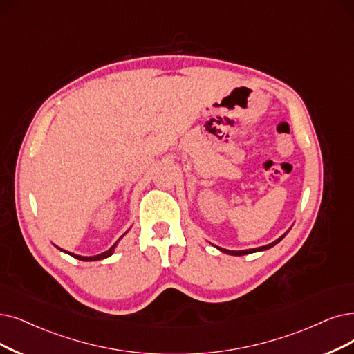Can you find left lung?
Listing matches in <instances>:
<instances>
[{"mask_svg":"<svg viewBox=\"0 0 354 354\" xmlns=\"http://www.w3.org/2000/svg\"><path fill=\"white\" fill-rule=\"evenodd\" d=\"M289 231H286L283 235L281 236H279L276 241H273V243H270V244H267V245H263V247H257V248H250V250H239V251H234V250H226V248H221V247H216L219 251H222V252H225V254H230V256H245V254H251V252H259V251H266V250H268V248H272V247H274L277 243H280L281 239H283L285 236H286V234H288Z\"/></svg>","mask_w":354,"mask_h":354,"instance_id":"left-lung-1","label":"left lung"}]
</instances>
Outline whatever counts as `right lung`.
<instances>
[{
    "label": "right lung",
    "instance_id": "right-lung-1",
    "mask_svg": "<svg viewBox=\"0 0 354 354\" xmlns=\"http://www.w3.org/2000/svg\"><path fill=\"white\" fill-rule=\"evenodd\" d=\"M126 234H128V231H126L119 239H118V241L115 243V244H113L107 251H104V252H102V254H97V256H90V257H86V256H78V254H74V252H69V251H65V250H62V248H59V247H56V248H58V250H61V251H64V252H66V254H69V256H73L74 259H78V260H81V261H97V260H103V259H107V257H110L111 256V254L113 252H115V250H116V247H118V244H119V241H120V239L126 235Z\"/></svg>",
    "mask_w": 354,
    "mask_h": 354
}]
</instances>
